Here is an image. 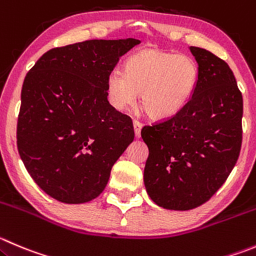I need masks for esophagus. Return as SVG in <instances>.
I'll use <instances>...</instances> for the list:
<instances>
[{
	"label": "esophagus",
	"instance_id": "34e87169",
	"mask_svg": "<svg viewBox=\"0 0 256 256\" xmlns=\"http://www.w3.org/2000/svg\"><path fill=\"white\" fill-rule=\"evenodd\" d=\"M141 128H142V125H141L138 121H134V131H135V138H141Z\"/></svg>",
	"mask_w": 256,
	"mask_h": 256
}]
</instances>
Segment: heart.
Listing matches in <instances>:
<instances>
[{
  "instance_id": "heart-1",
  "label": "heart",
  "mask_w": 256,
  "mask_h": 256,
  "mask_svg": "<svg viewBox=\"0 0 256 256\" xmlns=\"http://www.w3.org/2000/svg\"><path fill=\"white\" fill-rule=\"evenodd\" d=\"M198 78V64L188 54L141 50L126 60L124 72L108 74L106 96L114 108L124 111L141 94V108L150 118H168L188 102Z\"/></svg>"
}]
</instances>
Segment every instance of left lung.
<instances>
[{
	"instance_id": "obj_1",
	"label": "left lung",
	"mask_w": 256,
	"mask_h": 256,
	"mask_svg": "<svg viewBox=\"0 0 256 256\" xmlns=\"http://www.w3.org/2000/svg\"><path fill=\"white\" fill-rule=\"evenodd\" d=\"M199 68L196 88L172 118L145 126L148 148L144 182L148 196L168 210H190L222 188L242 148V96L226 62L190 46Z\"/></svg>"
}]
</instances>
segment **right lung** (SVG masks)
<instances>
[{
	"mask_svg": "<svg viewBox=\"0 0 256 256\" xmlns=\"http://www.w3.org/2000/svg\"><path fill=\"white\" fill-rule=\"evenodd\" d=\"M140 40H88L42 54L27 72L17 148L34 182L54 199L84 204L108 185L134 141L132 121L106 96V78Z\"/></svg>",
	"mask_w": 256,
	"mask_h": 256,
	"instance_id": "add662e5",
	"label": "right lung"
}]
</instances>
